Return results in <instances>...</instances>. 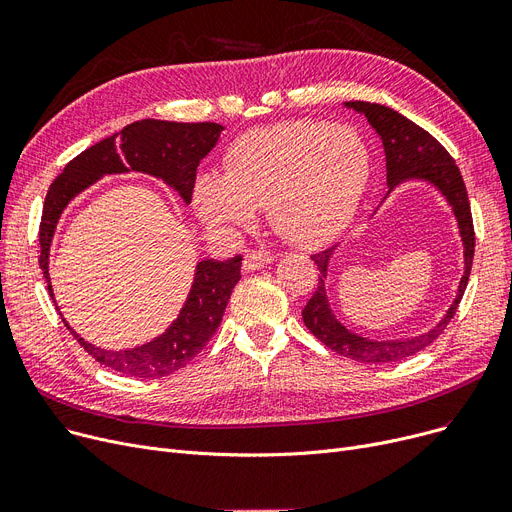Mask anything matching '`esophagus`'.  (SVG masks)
Listing matches in <instances>:
<instances>
[{
  "label": "esophagus",
  "instance_id": "esophagus-1",
  "mask_svg": "<svg viewBox=\"0 0 512 512\" xmlns=\"http://www.w3.org/2000/svg\"><path fill=\"white\" fill-rule=\"evenodd\" d=\"M274 261V255L270 251H249L245 255V261H242V267H245L247 272L251 270H259V267H265L267 263Z\"/></svg>",
  "mask_w": 512,
  "mask_h": 512
}]
</instances>
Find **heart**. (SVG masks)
I'll return each mask as SVG.
<instances>
[{
	"label": "heart",
	"mask_w": 512,
	"mask_h": 512,
	"mask_svg": "<svg viewBox=\"0 0 512 512\" xmlns=\"http://www.w3.org/2000/svg\"><path fill=\"white\" fill-rule=\"evenodd\" d=\"M371 174V153L351 126L288 120L249 130L228 147L224 174L195 182V209L211 228H245L267 207L292 245L334 238L355 215Z\"/></svg>",
	"instance_id": "heart-1"
}]
</instances>
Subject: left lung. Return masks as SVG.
Returning a JSON list of instances; mask_svg holds the SVG:
<instances>
[{"label": "left lung", "instance_id": "1", "mask_svg": "<svg viewBox=\"0 0 512 512\" xmlns=\"http://www.w3.org/2000/svg\"><path fill=\"white\" fill-rule=\"evenodd\" d=\"M346 105L361 112L382 137L384 151H386V178H388L390 191L398 182L407 178H421L436 184L454 209L463 245H465V276L461 278L459 292H456V299L450 305L446 317L427 334H421L417 338H407V340H384V342L369 340L348 332L334 317L328 305L326 284H324L328 274V259L334 247L311 255V259L317 263L319 282L313 297L303 309V321L309 328V332L342 357L361 361V363H394V361L413 357L415 353L423 351L425 346L432 344L446 330L456 309H459V303L463 299L467 282H469L473 253H475L473 215H471L467 188H465L459 166L454 164L452 155L432 137V134L423 130L421 126H417L415 122H411L409 118L390 110L386 105L369 103V101H346Z\"/></svg>", "mask_w": 512, "mask_h": 512}]
</instances>
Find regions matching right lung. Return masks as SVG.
<instances>
[{
	"instance_id": "add662e5",
	"label": "right lung",
	"mask_w": 512,
	"mask_h": 512,
	"mask_svg": "<svg viewBox=\"0 0 512 512\" xmlns=\"http://www.w3.org/2000/svg\"><path fill=\"white\" fill-rule=\"evenodd\" d=\"M222 126L215 122H164L139 120L122 128L114 137H107L68 161L64 172L51 182L39 226V265L49 284V245L60 213L68 201L103 174H120L128 170L145 172L166 180L180 197L191 203L199 161L218 143ZM242 257L228 261L205 259L197 265L195 284L188 294L178 319L159 338L128 351H103L85 342L64 321L78 344L99 361L124 375L134 378H164L193 361L218 330L230 301L232 288L240 280Z\"/></svg>"
}]
</instances>
